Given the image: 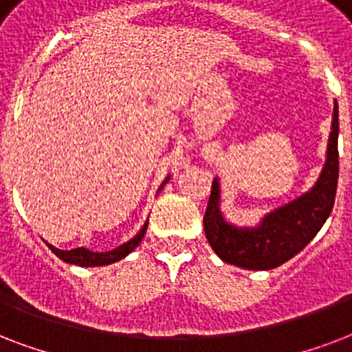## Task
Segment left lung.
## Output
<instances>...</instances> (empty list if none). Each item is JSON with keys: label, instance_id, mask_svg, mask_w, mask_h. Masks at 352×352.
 <instances>
[{"label": "left lung", "instance_id": "1", "mask_svg": "<svg viewBox=\"0 0 352 352\" xmlns=\"http://www.w3.org/2000/svg\"><path fill=\"white\" fill-rule=\"evenodd\" d=\"M338 104H334L327 162L318 184L298 200L275 209L257 228H235L220 213V187L213 179L204 214V230L224 263L246 270H272L298 255L325 224L338 187Z\"/></svg>", "mask_w": 352, "mask_h": 352}]
</instances>
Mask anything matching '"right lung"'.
<instances>
[{
  "label": "right lung",
  "instance_id": "obj_1",
  "mask_svg": "<svg viewBox=\"0 0 352 352\" xmlns=\"http://www.w3.org/2000/svg\"><path fill=\"white\" fill-rule=\"evenodd\" d=\"M146 226H148V222H146V224L141 228V231H139L138 235L133 236V239H130L126 244H122V246L116 248V250H111V252L95 253V252H89V250H86V248H77V250L64 252V250H58V248L51 246V244H47V246H49V250H51V252H53L56 257L62 258L64 263L78 264V266H104V264H111V263H116V261H121L122 257H126L128 253L133 252V250L139 246L141 239L145 236Z\"/></svg>",
  "mask_w": 352,
  "mask_h": 352
}]
</instances>
